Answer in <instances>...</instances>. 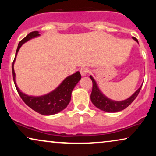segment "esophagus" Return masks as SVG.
<instances>
[{"label": "esophagus", "instance_id": "1", "mask_svg": "<svg viewBox=\"0 0 156 156\" xmlns=\"http://www.w3.org/2000/svg\"><path fill=\"white\" fill-rule=\"evenodd\" d=\"M88 72H89V69L87 67H82V68H80V74H81L82 76H87V73H88Z\"/></svg>", "mask_w": 156, "mask_h": 156}]
</instances>
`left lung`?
I'll list each match as a JSON object with an SVG mask.
<instances>
[{
  "mask_svg": "<svg viewBox=\"0 0 156 156\" xmlns=\"http://www.w3.org/2000/svg\"><path fill=\"white\" fill-rule=\"evenodd\" d=\"M133 39L136 41V42H138V40L134 38V37H133ZM138 43H139V42H138ZM89 77H90L91 80H92L93 83L92 94H91L90 96L91 101H92V103L94 105V106H96L98 108L101 109V110L105 112H120V111H122L123 109L126 108L127 107L131 104L132 102L136 99V98L138 96L139 92H140L141 87H142V85H141L131 96L129 97L128 98H127V99L124 100V101H113V100L110 99L108 97L105 96V94L101 92V89L98 87V83H97L94 78H93L92 76H90Z\"/></svg>",
  "mask_w": 156,
  "mask_h": 156,
  "instance_id": "8db88e82",
  "label": "left lung"
}]
</instances>
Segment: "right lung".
Masks as SVG:
<instances>
[{
  "mask_svg": "<svg viewBox=\"0 0 156 156\" xmlns=\"http://www.w3.org/2000/svg\"><path fill=\"white\" fill-rule=\"evenodd\" d=\"M39 36L40 34H39V31L31 32L20 42L18 46H17V51H16L15 59L12 64V75H13L14 83H15L17 92L23 101H24V103L34 111L38 112L39 114L45 116H50L62 112L67 106V105L70 102L71 94H72L73 89L80 80L81 76L78 71L75 73L74 74L64 78L63 81L52 92L44 94V95L31 96L28 95V94L23 93L22 91H20L16 83V76L15 69H14V64H15L16 57H17L20 48L23 44L32 39L39 37Z\"/></svg>",
  "mask_w": 156,
  "mask_h": 156,
  "instance_id": "obj_1",
  "label": "right lung"
}]
</instances>
